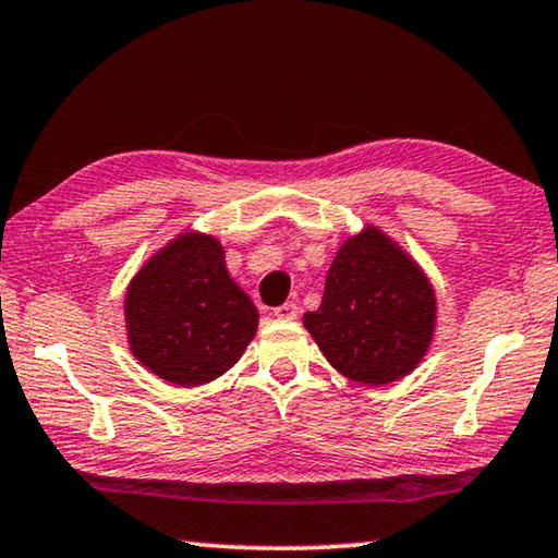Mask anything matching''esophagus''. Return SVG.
Segmentation results:
<instances>
[{
    "instance_id": "1",
    "label": "esophagus",
    "mask_w": 558,
    "mask_h": 558,
    "mask_svg": "<svg viewBox=\"0 0 558 558\" xmlns=\"http://www.w3.org/2000/svg\"><path fill=\"white\" fill-rule=\"evenodd\" d=\"M298 313H300V307L293 303V300H290V303H282V305H278L276 311H272V315L280 317V320H295Z\"/></svg>"
}]
</instances>
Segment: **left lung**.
<instances>
[{"label":"left lung","instance_id":"obj_1","mask_svg":"<svg viewBox=\"0 0 558 558\" xmlns=\"http://www.w3.org/2000/svg\"><path fill=\"white\" fill-rule=\"evenodd\" d=\"M303 323L335 369L387 385L412 373L427 352L435 293L400 247L367 228L335 255L323 303Z\"/></svg>","mask_w":558,"mask_h":558}]
</instances>
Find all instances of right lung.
Here are the masks:
<instances>
[{
  "mask_svg": "<svg viewBox=\"0 0 558 558\" xmlns=\"http://www.w3.org/2000/svg\"><path fill=\"white\" fill-rule=\"evenodd\" d=\"M126 327L131 350L151 373L193 387L235 365L258 311L228 276L216 238L185 233L131 282Z\"/></svg>",
  "mask_w": 558,
  "mask_h": 558,
  "instance_id": "1",
  "label": "right lung"
}]
</instances>
